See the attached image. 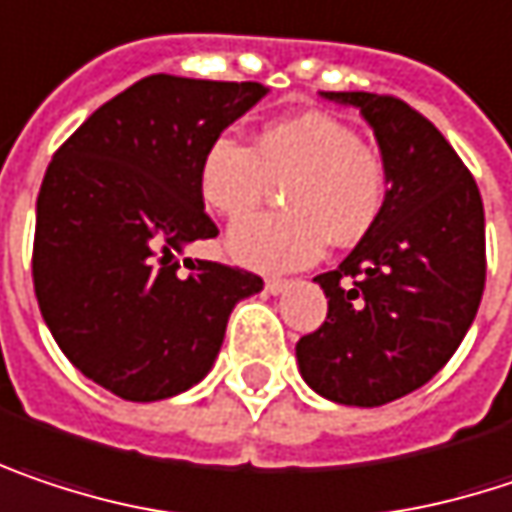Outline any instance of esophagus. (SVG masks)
I'll return each mask as SVG.
<instances>
[{
	"mask_svg": "<svg viewBox=\"0 0 512 512\" xmlns=\"http://www.w3.org/2000/svg\"><path fill=\"white\" fill-rule=\"evenodd\" d=\"M287 287H290V284L281 281V278H269V281H266V293H269V296H281Z\"/></svg>",
	"mask_w": 512,
	"mask_h": 512,
	"instance_id": "34e87169",
	"label": "esophagus"
}]
</instances>
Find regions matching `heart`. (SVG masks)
<instances>
[{"instance_id": "b5f03b06", "label": "heart", "mask_w": 512, "mask_h": 512, "mask_svg": "<svg viewBox=\"0 0 512 512\" xmlns=\"http://www.w3.org/2000/svg\"><path fill=\"white\" fill-rule=\"evenodd\" d=\"M284 184V213L237 222L225 249L231 260L257 272H290L310 266L334 246L363 240L387 202L384 161L360 146L346 122L307 111L263 125L255 146L219 134L199 161V196L225 219L249 216Z\"/></svg>"}]
</instances>
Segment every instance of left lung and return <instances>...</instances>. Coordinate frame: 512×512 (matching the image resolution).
Wrapping results in <instances>:
<instances>
[{
    "label": "left lung",
    "instance_id": "obj_1",
    "mask_svg": "<svg viewBox=\"0 0 512 512\" xmlns=\"http://www.w3.org/2000/svg\"><path fill=\"white\" fill-rule=\"evenodd\" d=\"M319 96L360 111L390 190L375 228L313 278L328 316L296 343V360L322 398L381 407L428 384L463 343L487 281L484 202L437 125L401 99Z\"/></svg>",
    "mask_w": 512,
    "mask_h": 512
}]
</instances>
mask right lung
I'll use <instances>...</instances> for the list:
<instances>
[{"label":"right lung","instance_id":"1","mask_svg":"<svg viewBox=\"0 0 512 512\" xmlns=\"http://www.w3.org/2000/svg\"><path fill=\"white\" fill-rule=\"evenodd\" d=\"M269 93L257 81L149 75L105 102L52 158L34 231V293L70 363L125 401L196 387L228 316L263 281L187 246L216 237L199 196L213 137Z\"/></svg>","mask_w":512,"mask_h":512}]
</instances>
